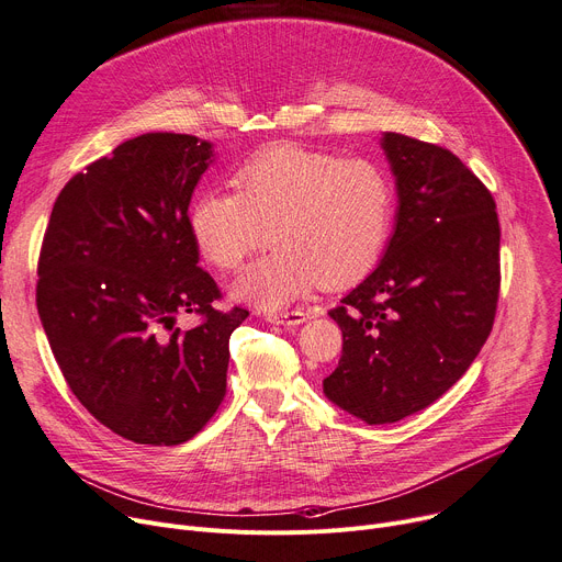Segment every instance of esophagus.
Returning <instances> with one entry per match:
<instances>
[{
	"label": "esophagus",
	"instance_id": "obj_1",
	"mask_svg": "<svg viewBox=\"0 0 562 562\" xmlns=\"http://www.w3.org/2000/svg\"><path fill=\"white\" fill-rule=\"evenodd\" d=\"M307 318H310V314L303 312V310H291V312H280V314L266 316V321L276 323V326H301V323H305Z\"/></svg>",
	"mask_w": 562,
	"mask_h": 562
}]
</instances>
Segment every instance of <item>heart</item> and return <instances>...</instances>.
Returning a JSON list of instances; mask_svg holds the SVG:
<instances>
[{
    "label": "heart",
    "instance_id": "obj_1",
    "mask_svg": "<svg viewBox=\"0 0 562 562\" xmlns=\"http://www.w3.org/2000/svg\"><path fill=\"white\" fill-rule=\"evenodd\" d=\"M234 189L198 193L189 227L206 261L234 271L271 225L276 248L232 284L234 299L261 310L286 307L321 282L362 280L390 241L394 182L371 159L273 145L234 172Z\"/></svg>",
    "mask_w": 562,
    "mask_h": 562
}]
</instances>
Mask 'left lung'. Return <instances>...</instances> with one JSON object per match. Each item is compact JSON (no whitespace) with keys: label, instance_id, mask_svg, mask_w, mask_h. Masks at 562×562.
Wrapping results in <instances>:
<instances>
[{"label":"left lung","instance_id":"left-lung-1","mask_svg":"<svg viewBox=\"0 0 562 562\" xmlns=\"http://www.w3.org/2000/svg\"><path fill=\"white\" fill-rule=\"evenodd\" d=\"M396 225L385 257L328 314L344 335L323 394L369 426L394 424L449 392L496 314L498 216L492 193L451 150L387 132Z\"/></svg>","mask_w":562,"mask_h":562}]
</instances>
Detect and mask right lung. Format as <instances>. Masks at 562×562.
I'll use <instances>...</instances> for the list:
<instances>
[{"mask_svg":"<svg viewBox=\"0 0 562 562\" xmlns=\"http://www.w3.org/2000/svg\"><path fill=\"white\" fill-rule=\"evenodd\" d=\"M214 150L189 134L121 143L58 193L38 259L36 305L68 387L136 445L175 447L225 396L229 335L248 312L214 310L189 202ZM201 326L173 328L177 313Z\"/></svg>","mask_w":562,"mask_h":562,"instance_id":"right-lung-1","label":"right lung"}]
</instances>
